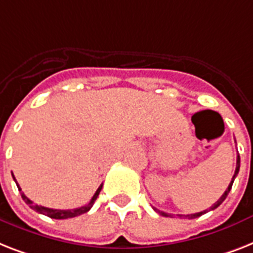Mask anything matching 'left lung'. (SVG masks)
<instances>
[{
  "label": "left lung",
  "mask_w": 253,
  "mask_h": 253,
  "mask_svg": "<svg viewBox=\"0 0 253 253\" xmlns=\"http://www.w3.org/2000/svg\"><path fill=\"white\" fill-rule=\"evenodd\" d=\"M239 168H240V157H239V155H238V157H237V169H235V173H234L233 179H231V182H230L229 187H227V190L225 191V192H223L222 196H221V198L218 199V201H217V203H214V204H213V207H211V208H209V209H205L204 212L195 213V214H187V215H186L187 218H196V217H200L201 214H204V213L209 212V211H213V209H215V208H217V207H219V205L222 204V201L227 198V195H229L230 190H231V187H233V183H234V179H235V176H237L238 173H239ZM153 209H155L156 212H159L161 215H164V217H170L169 213L160 212V211H157V209H156V208H153ZM179 217H183V215H179Z\"/></svg>",
  "instance_id": "8db88e82"
}]
</instances>
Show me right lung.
Returning <instances> with one entry per match:
<instances>
[{
    "label": "right lung",
    "mask_w": 253,
    "mask_h": 253,
    "mask_svg": "<svg viewBox=\"0 0 253 253\" xmlns=\"http://www.w3.org/2000/svg\"><path fill=\"white\" fill-rule=\"evenodd\" d=\"M16 182V180H15ZM18 186V188H19V191L22 192V190H20L19 184H16ZM102 188V184L97 188V191L94 192L93 198L91 199V201L88 203L87 205H84V207H80V208H77V209H69V211H61V209H52V208H45V207H41V205H38V204H34L32 201L30 200V199L27 198L26 195L22 192V199H23L24 201H26V204H28L31 207V208L34 209V211H36L38 213H41V214L44 215H48V217H50V218H54V219H65V218H73V217H77V215H80L83 214V213H87L89 209L93 207L94 201H96V199H97L98 194H100V191H101Z\"/></svg>",
    "instance_id": "1"
}]
</instances>
